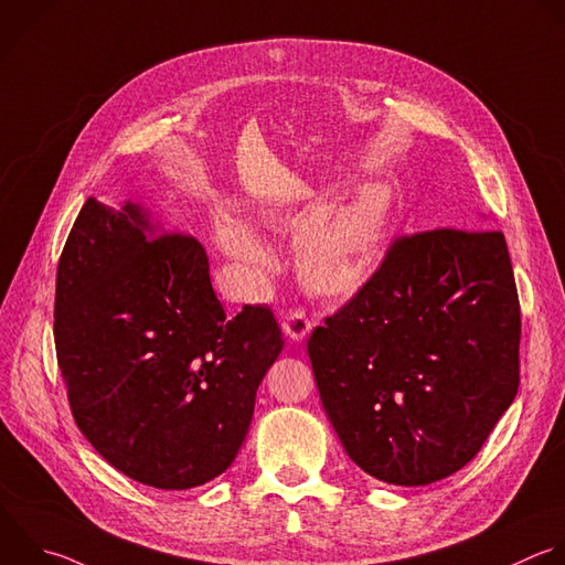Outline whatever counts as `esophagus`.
Segmentation results:
<instances>
[{"label":"esophagus","instance_id":"esophagus-1","mask_svg":"<svg viewBox=\"0 0 565 565\" xmlns=\"http://www.w3.org/2000/svg\"><path fill=\"white\" fill-rule=\"evenodd\" d=\"M310 330H312V321L308 319V315L303 312V310H290L288 315H286V321H284V332L292 339V341H297V343H301V341H306V337L310 334Z\"/></svg>","mask_w":565,"mask_h":565}]
</instances>
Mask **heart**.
<instances>
[{"label":"heart","mask_w":565,"mask_h":565,"mask_svg":"<svg viewBox=\"0 0 565 565\" xmlns=\"http://www.w3.org/2000/svg\"><path fill=\"white\" fill-rule=\"evenodd\" d=\"M393 188L367 181L345 200L315 211L297 235V268L301 281L321 295L352 290L372 255L382 246L391 215ZM255 222L295 228L301 222L297 206H264ZM215 239L222 253L255 275L275 270V255L259 235L228 209L215 215Z\"/></svg>","instance_id":"heart-1"}]
</instances>
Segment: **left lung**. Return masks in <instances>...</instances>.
I'll use <instances>...</instances> for the list:
<instances>
[{"instance_id":"8db88e82","label":"left lung","mask_w":565,"mask_h":565,"mask_svg":"<svg viewBox=\"0 0 565 565\" xmlns=\"http://www.w3.org/2000/svg\"><path fill=\"white\" fill-rule=\"evenodd\" d=\"M521 310L503 233L437 228L393 242L308 339L348 457L393 486L461 470L519 388Z\"/></svg>"}]
</instances>
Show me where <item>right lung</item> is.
Masks as SVG:
<instances>
[{
	"mask_svg": "<svg viewBox=\"0 0 565 565\" xmlns=\"http://www.w3.org/2000/svg\"><path fill=\"white\" fill-rule=\"evenodd\" d=\"M55 348L93 448L143 486L188 490L235 461L284 339L268 306L226 319L195 237L88 198L57 266Z\"/></svg>",
	"mask_w": 565,
	"mask_h": 565,
	"instance_id": "add662e5",
	"label": "right lung"
}]
</instances>
